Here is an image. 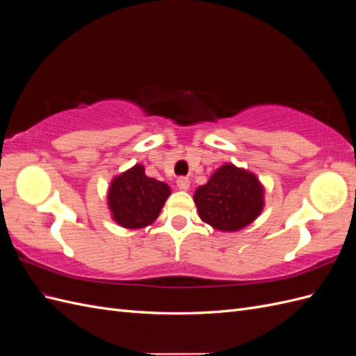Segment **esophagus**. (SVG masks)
I'll use <instances>...</instances> for the list:
<instances>
[{
    "label": "esophagus",
    "instance_id": "1",
    "mask_svg": "<svg viewBox=\"0 0 356 356\" xmlns=\"http://www.w3.org/2000/svg\"><path fill=\"white\" fill-rule=\"evenodd\" d=\"M177 186L179 190H188L190 187V179L187 177H179L177 179Z\"/></svg>",
    "mask_w": 356,
    "mask_h": 356
}]
</instances>
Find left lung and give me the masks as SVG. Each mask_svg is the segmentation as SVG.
<instances>
[{
	"instance_id": "obj_1",
	"label": "left lung",
	"mask_w": 356,
	"mask_h": 356,
	"mask_svg": "<svg viewBox=\"0 0 356 356\" xmlns=\"http://www.w3.org/2000/svg\"><path fill=\"white\" fill-rule=\"evenodd\" d=\"M200 218L222 232L251 224L263 209V187L251 172L224 165L195 193Z\"/></svg>"
}]
</instances>
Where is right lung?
<instances>
[{"label": "right lung", "instance_id": "1", "mask_svg": "<svg viewBox=\"0 0 356 356\" xmlns=\"http://www.w3.org/2000/svg\"><path fill=\"white\" fill-rule=\"evenodd\" d=\"M169 195L168 184L147 177L144 166L135 165L113 179L108 207L122 227L143 229L159 217Z\"/></svg>", "mask_w": 356, "mask_h": 356}]
</instances>
